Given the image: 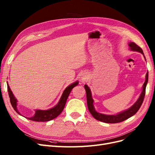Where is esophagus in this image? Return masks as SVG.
I'll use <instances>...</instances> for the list:
<instances>
[{
  "label": "esophagus",
  "instance_id": "obj_1",
  "mask_svg": "<svg viewBox=\"0 0 155 155\" xmlns=\"http://www.w3.org/2000/svg\"><path fill=\"white\" fill-rule=\"evenodd\" d=\"M86 79H87V78H82V81H85Z\"/></svg>",
  "mask_w": 155,
  "mask_h": 155
}]
</instances>
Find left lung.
Listing matches in <instances>:
<instances>
[{
	"mask_svg": "<svg viewBox=\"0 0 155 155\" xmlns=\"http://www.w3.org/2000/svg\"><path fill=\"white\" fill-rule=\"evenodd\" d=\"M129 46H130V48L131 50L139 51V52L142 53L144 55L142 49L137 44L134 43V42H131V43H130L129 44ZM147 81H148V72L146 74V76H145V81L143 83L142 94H140L137 101L136 102L132 107L129 108V109L121 112V113H119L117 115H105V114H100L97 112L95 110L94 107V105H93L94 101L92 98L91 92L90 88L88 87L87 85H85L84 87H85V91H86L87 106H88L89 112H91V114L96 120L102 121V122H105L107 124H116V123L121 122V121H124V120L128 119L130 118V117L134 115L140 109V108L141 107L144 100V97L145 95V88H146Z\"/></svg>",
	"mask_w": 155,
	"mask_h": 155,
	"instance_id": "obj_1",
	"label": "left lung"
}]
</instances>
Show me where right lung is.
<instances>
[{"label": "right lung", "instance_id": "obj_1", "mask_svg": "<svg viewBox=\"0 0 155 155\" xmlns=\"http://www.w3.org/2000/svg\"><path fill=\"white\" fill-rule=\"evenodd\" d=\"M78 85V82L76 81L72 83V85H69L66 89H65L61 97L59 102L58 103V104L56 106H55L54 108H52V109H50L49 110H37L34 116L31 117V118H27L31 121H43H43H48L55 118L56 117H58L61 113V112L64 109V105L66 104L68 97L70 94V92H71L72 89L74 87L77 86ZM8 92L9 96H10V103L12 104V106L13 108V109L15 110L18 114H20L17 108V100L15 99V97H14L12 91L10 90V88L8 85Z\"/></svg>", "mask_w": 155, "mask_h": 155}]
</instances>
